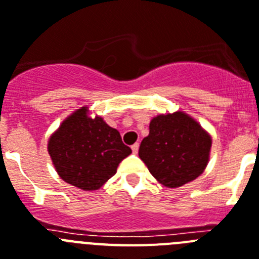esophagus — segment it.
<instances>
[{
  "mask_svg": "<svg viewBox=\"0 0 259 259\" xmlns=\"http://www.w3.org/2000/svg\"><path fill=\"white\" fill-rule=\"evenodd\" d=\"M132 150H133V154H137V152H138V150H139L138 143H134V145L132 146Z\"/></svg>",
  "mask_w": 259,
  "mask_h": 259,
  "instance_id": "1",
  "label": "esophagus"
}]
</instances>
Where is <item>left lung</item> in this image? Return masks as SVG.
<instances>
[{"label":"left lung","instance_id":"obj_1","mask_svg":"<svg viewBox=\"0 0 259 259\" xmlns=\"http://www.w3.org/2000/svg\"><path fill=\"white\" fill-rule=\"evenodd\" d=\"M211 137L184 112L159 114L139 146V157L167 188H179L203 173L210 159Z\"/></svg>","mask_w":259,"mask_h":259}]
</instances>
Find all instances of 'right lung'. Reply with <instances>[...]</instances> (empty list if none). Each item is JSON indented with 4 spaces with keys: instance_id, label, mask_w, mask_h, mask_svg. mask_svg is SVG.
Here are the masks:
<instances>
[{
    "instance_id": "1",
    "label": "right lung",
    "mask_w": 259,
    "mask_h": 259,
    "mask_svg": "<svg viewBox=\"0 0 259 259\" xmlns=\"http://www.w3.org/2000/svg\"><path fill=\"white\" fill-rule=\"evenodd\" d=\"M58 176L82 190H98L114 176L118 164L132 154L118 130L102 117H90L82 107L65 118L48 141Z\"/></svg>"
}]
</instances>
